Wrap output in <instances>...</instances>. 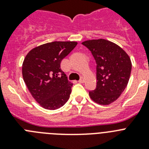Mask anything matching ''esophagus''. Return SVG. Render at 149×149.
<instances>
[{"instance_id":"1","label":"esophagus","mask_w":149,"mask_h":149,"mask_svg":"<svg viewBox=\"0 0 149 149\" xmlns=\"http://www.w3.org/2000/svg\"><path fill=\"white\" fill-rule=\"evenodd\" d=\"M84 81H85V79H84V77H82V78H81V80H80V81H78V82L81 83V84H83V83H84Z\"/></svg>"}]
</instances>
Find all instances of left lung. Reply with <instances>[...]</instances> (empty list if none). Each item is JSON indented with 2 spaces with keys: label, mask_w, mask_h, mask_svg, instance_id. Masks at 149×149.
<instances>
[{
  "label": "left lung",
  "mask_w": 149,
  "mask_h": 149,
  "mask_svg": "<svg viewBox=\"0 0 149 149\" xmlns=\"http://www.w3.org/2000/svg\"><path fill=\"white\" fill-rule=\"evenodd\" d=\"M95 60L97 86L89 92L91 99L109 105L119 98L127 85L131 72L130 56L118 45L104 39L83 42Z\"/></svg>",
  "instance_id": "1"
}]
</instances>
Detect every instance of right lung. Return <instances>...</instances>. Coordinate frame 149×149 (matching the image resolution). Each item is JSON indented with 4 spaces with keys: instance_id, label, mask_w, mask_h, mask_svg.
Listing matches in <instances>:
<instances>
[{
    "instance_id": "right-lung-1",
    "label": "right lung",
    "mask_w": 149,
    "mask_h": 149,
    "mask_svg": "<svg viewBox=\"0 0 149 149\" xmlns=\"http://www.w3.org/2000/svg\"><path fill=\"white\" fill-rule=\"evenodd\" d=\"M77 45V42H52L33 48L26 55L22 64L24 81L43 108H60L70 97L73 84L61 70L60 63Z\"/></svg>"
}]
</instances>
